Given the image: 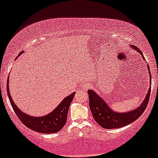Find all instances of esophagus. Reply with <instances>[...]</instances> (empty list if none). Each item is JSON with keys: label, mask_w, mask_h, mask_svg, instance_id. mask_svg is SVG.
I'll list each match as a JSON object with an SVG mask.
<instances>
[{"label": "esophagus", "mask_w": 158, "mask_h": 158, "mask_svg": "<svg viewBox=\"0 0 158 158\" xmlns=\"http://www.w3.org/2000/svg\"><path fill=\"white\" fill-rule=\"evenodd\" d=\"M82 88H84V90H87L89 89V88H90V85L89 84H88V83H86V84H83Z\"/></svg>", "instance_id": "1"}]
</instances>
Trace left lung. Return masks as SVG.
I'll return each mask as SVG.
<instances>
[{"label":"left lung","mask_w":158,"mask_h":158,"mask_svg":"<svg viewBox=\"0 0 158 158\" xmlns=\"http://www.w3.org/2000/svg\"><path fill=\"white\" fill-rule=\"evenodd\" d=\"M132 48L137 49V47L135 46H132ZM137 50L139 51L138 49ZM139 52L143 54L141 51ZM143 58L144 57L143 56ZM147 66L148 68V73H151L148 65ZM149 77L150 81H152V77L149 76ZM88 93L89 95L90 109L91 110L92 115H93L96 122L102 128H107V129H112V128H118L126 126L127 125L133 123L142 115L147 107L148 100H149L150 93H151V88H149L144 101L138 108L129 112H126V113H117V112L113 111L110 109V107L107 105V103L102 98L99 97L94 90H88Z\"/></svg>","instance_id":"left-lung-1"}]
</instances>
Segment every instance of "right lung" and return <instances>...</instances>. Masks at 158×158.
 Instances as JSON below:
<instances>
[{
  "mask_svg": "<svg viewBox=\"0 0 158 158\" xmlns=\"http://www.w3.org/2000/svg\"><path fill=\"white\" fill-rule=\"evenodd\" d=\"M22 52H21L20 54H21ZM6 90L11 106L17 117L21 121V123L30 129L43 134L56 133V132L60 131L64 127L66 123L67 117H68L69 107H70V103L73 99L74 95L76 94L75 92V93L69 95L68 97H65L62 102L58 106L57 108L52 110L50 114L44 116V117H34L27 115L21 111V110H19L15 102L12 101L10 93L9 91V79H7L6 81Z\"/></svg>",
  "mask_w": 158,
  "mask_h": 158,
  "instance_id": "obj_1",
  "label": "right lung"
}]
</instances>
